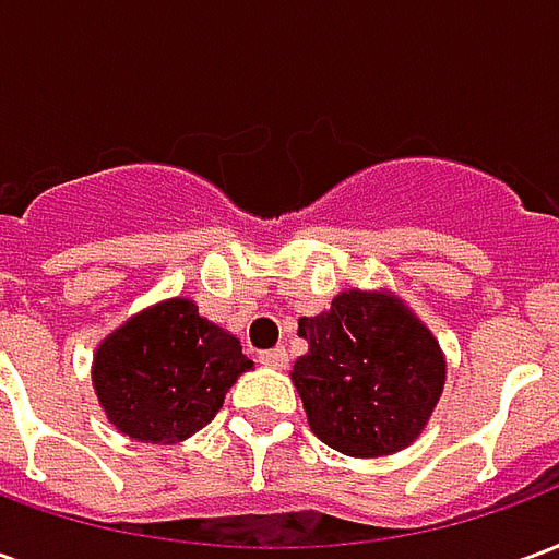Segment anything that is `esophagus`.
Segmentation results:
<instances>
[{
    "instance_id": "1",
    "label": "esophagus",
    "mask_w": 559,
    "mask_h": 559,
    "mask_svg": "<svg viewBox=\"0 0 559 559\" xmlns=\"http://www.w3.org/2000/svg\"><path fill=\"white\" fill-rule=\"evenodd\" d=\"M257 362L260 365H266V368H287V350L284 347H275V350H266V353H260L257 356Z\"/></svg>"
}]
</instances>
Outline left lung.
I'll list each match as a JSON object with an SVG mask.
<instances>
[{"label":"left lung","instance_id":"8db88e82","mask_svg":"<svg viewBox=\"0 0 559 559\" xmlns=\"http://www.w3.org/2000/svg\"><path fill=\"white\" fill-rule=\"evenodd\" d=\"M308 353L290 380L311 431L350 457L395 455L425 431L443 395L440 341L392 290L338 293L299 320Z\"/></svg>","mask_w":559,"mask_h":559}]
</instances>
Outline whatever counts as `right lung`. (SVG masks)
I'll return each mask as SVG.
<instances>
[{
  "instance_id": "right-lung-1",
  "label": "right lung",
  "mask_w": 559,
  "mask_h": 559,
  "mask_svg": "<svg viewBox=\"0 0 559 559\" xmlns=\"http://www.w3.org/2000/svg\"><path fill=\"white\" fill-rule=\"evenodd\" d=\"M254 362L227 329L173 296L131 314L95 347L92 386L116 431L173 445L206 428Z\"/></svg>"
}]
</instances>
